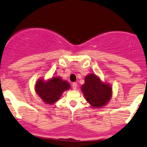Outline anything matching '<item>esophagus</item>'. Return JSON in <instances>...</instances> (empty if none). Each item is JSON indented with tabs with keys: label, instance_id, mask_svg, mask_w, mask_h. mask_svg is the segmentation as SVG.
I'll use <instances>...</instances> for the list:
<instances>
[{
	"label": "esophagus",
	"instance_id": "esophagus-1",
	"mask_svg": "<svg viewBox=\"0 0 147 147\" xmlns=\"http://www.w3.org/2000/svg\"><path fill=\"white\" fill-rule=\"evenodd\" d=\"M72 88H73L74 90H75L77 88V84L75 83V82H74V83L72 84Z\"/></svg>",
	"mask_w": 147,
	"mask_h": 147
}]
</instances>
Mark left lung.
<instances>
[{
    "instance_id": "left-lung-1",
    "label": "left lung",
    "mask_w": 147,
    "mask_h": 147,
    "mask_svg": "<svg viewBox=\"0 0 147 147\" xmlns=\"http://www.w3.org/2000/svg\"><path fill=\"white\" fill-rule=\"evenodd\" d=\"M82 91L87 102L93 107H101L109 102L112 97V87L102 83L96 75L91 74L85 77V83Z\"/></svg>"
}]
</instances>
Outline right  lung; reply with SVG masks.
I'll return each instance as SVG.
<instances>
[{"label": "right lung", "mask_w": 147, "mask_h": 147, "mask_svg": "<svg viewBox=\"0 0 147 147\" xmlns=\"http://www.w3.org/2000/svg\"><path fill=\"white\" fill-rule=\"evenodd\" d=\"M70 88V84L59 77H52L47 82L40 80L35 84V91L47 104H53L59 100L63 92Z\"/></svg>", "instance_id": "obj_1"}]
</instances>
